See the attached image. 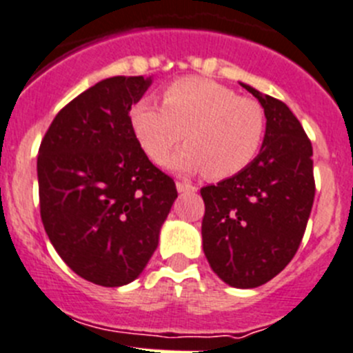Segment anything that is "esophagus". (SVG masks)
<instances>
[{
  "label": "esophagus",
  "mask_w": 353,
  "mask_h": 353,
  "mask_svg": "<svg viewBox=\"0 0 353 353\" xmlns=\"http://www.w3.org/2000/svg\"><path fill=\"white\" fill-rule=\"evenodd\" d=\"M176 188H177V192H179V193H193V192H196V188L193 186L192 183H186V181H177Z\"/></svg>",
  "instance_id": "34e87169"
}]
</instances>
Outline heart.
<instances>
[{"label":"heart","instance_id":"1","mask_svg":"<svg viewBox=\"0 0 353 353\" xmlns=\"http://www.w3.org/2000/svg\"><path fill=\"white\" fill-rule=\"evenodd\" d=\"M161 104L143 97L128 111L132 134L153 161H161L181 139L184 144L167 167L177 172H203L214 181L240 174L261 151L266 114L254 99L205 78L188 77L161 92Z\"/></svg>","mask_w":353,"mask_h":353}]
</instances>
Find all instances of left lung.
<instances>
[{"instance_id":"1","label":"left lung","mask_w":353,"mask_h":353,"mask_svg":"<svg viewBox=\"0 0 353 353\" xmlns=\"http://www.w3.org/2000/svg\"><path fill=\"white\" fill-rule=\"evenodd\" d=\"M251 92L266 114V136L251 165L200 190L203 252L223 282L252 289L289 265L305 235L315 196L310 139L284 102Z\"/></svg>"}]
</instances>
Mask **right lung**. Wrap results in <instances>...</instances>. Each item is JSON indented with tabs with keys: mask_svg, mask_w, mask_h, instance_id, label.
<instances>
[{
	"mask_svg": "<svg viewBox=\"0 0 353 353\" xmlns=\"http://www.w3.org/2000/svg\"><path fill=\"white\" fill-rule=\"evenodd\" d=\"M151 78L113 77L65 104L38 154L39 212L65 265L88 282L136 281L158 245L176 183L146 157L128 111Z\"/></svg>",
	"mask_w": 353,
	"mask_h": 353,
	"instance_id": "right-lung-1",
	"label": "right lung"
}]
</instances>
